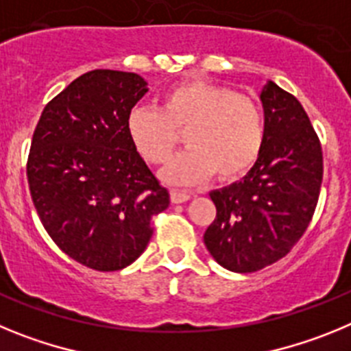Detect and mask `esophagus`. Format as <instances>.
I'll return each mask as SVG.
<instances>
[{
	"label": "esophagus",
	"mask_w": 351,
	"mask_h": 351,
	"mask_svg": "<svg viewBox=\"0 0 351 351\" xmlns=\"http://www.w3.org/2000/svg\"><path fill=\"white\" fill-rule=\"evenodd\" d=\"M170 200H172V204H184L190 200V193L181 190H172L170 191Z\"/></svg>",
	"instance_id": "obj_1"
}]
</instances>
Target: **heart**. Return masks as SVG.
<instances>
[{
    "label": "heart",
    "mask_w": 351,
    "mask_h": 351,
    "mask_svg": "<svg viewBox=\"0 0 351 351\" xmlns=\"http://www.w3.org/2000/svg\"><path fill=\"white\" fill-rule=\"evenodd\" d=\"M130 141L153 165L170 160L184 133L190 149L173 158L161 178L170 184H200L218 173L234 181L255 165L265 141L260 105L218 84L191 80L163 95L161 108L137 105L126 121Z\"/></svg>",
    "instance_id": "heart-1"
}]
</instances>
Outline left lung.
Returning a JSON list of instances; mask_svg holds the SVG:
<instances>
[{"mask_svg": "<svg viewBox=\"0 0 351 351\" xmlns=\"http://www.w3.org/2000/svg\"><path fill=\"white\" fill-rule=\"evenodd\" d=\"M265 141L241 181L210 191L216 218L204 243L221 267L255 272L283 258L315 213L324 158L308 114L278 84L260 91Z\"/></svg>", "mask_w": 351, "mask_h": 351, "instance_id": "obj_1", "label": "left lung"}]
</instances>
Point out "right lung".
Here are the masks:
<instances>
[{"label": "right lung", "mask_w": 351, "mask_h": 351, "mask_svg": "<svg viewBox=\"0 0 351 351\" xmlns=\"http://www.w3.org/2000/svg\"><path fill=\"white\" fill-rule=\"evenodd\" d=\"M145 93L137 73L88 71L45 105L33 133L27 182L40 221L63 253L95 271L135 262L151 218L170 204L126 130Z\"/></svg>", "instance_id": "obj_1"}]
</instances>
